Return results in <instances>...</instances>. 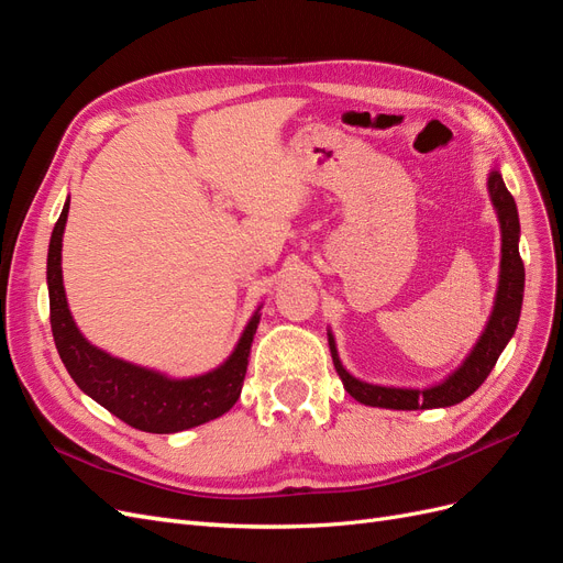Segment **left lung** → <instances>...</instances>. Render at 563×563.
Returning <instances> with one entry per match:
<instances>
[{
    "mask_svg": "<svg viewBox=\"0 0 563 563\" xmlns=\"http://www.w3.org/2000/svg\"><path fill=\"white\" fill-rule=\"evenodd\" d=\"M488 192L493 199V207L500 218L503 230V261H500V286L496 296V308L488 319V327L479 343L472 350L453 376L430 389H399V387H380L368 385L352 378L338 360L335 343L329 335L333 366L338 371L340 380H343L350 395L366 406H380V408H397V411H416V408H439V406H453L467 399L472 391L479 389V385L488 378V373L496 366L500 352L512 338L517 321L521 314V300H523V261L519 255V213L515 197L503 183L500 172H490L488 176Z\"/></svg>",
    "mask_w": 563,
    "mask_h": 563,
    "instance_id": "1",
    "label": "left lung"
}]
</instances>
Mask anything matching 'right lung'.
<instances>
[{
    "mask_svg": "<svg viewBox=\"0 0 563 563\" xmlns=\"http://www.w3.org/2000/svg\"><path fill=\"white\" fill-rule=\"evenodd\" d=\"M67 211H70V201H65L54 234H51L46 282L51 333H54L56 350L77 387L131 428L152 434L190 430L230 411L240 399L261 314H253L240 345L223 366L190 380H168L155 371L126 364L103 350H96L77 331L63 291L60 246Z\"/></svg>",
    "mask_w": 563,
    "mask_h": 563,
    "instance_id": "1",
    "label": "right lung"
}]
</instances>
